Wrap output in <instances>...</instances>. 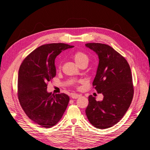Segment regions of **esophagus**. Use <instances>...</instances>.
<instances>
[{
    "instance_id": "esophagus-1",
    "label": "esophagus",
    "mask_w": 150,
    "mask_h": 150,
    "mask_svg": "<svg viewBox=\"0 0 150 150\" xmlns=\"http://www.w3.org/2000/svg\"><path fill=\"white\" fill-rule=\"evenodd\" d=\"M81 96V95H79V94H77V93H73L71 95V98H78L79 97H80Z\"/></svg>"
}]
</instances>
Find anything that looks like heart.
I'll list each match as a JSON object with an SVG mask.
<instances>
[{
	"label": "heart",
	"mask_w": 150,
	"mask_h": 150,
	"mask_svg": "<svg viewBox=\"0 0 150 150\" xmlns=\"http://www.w3.org/2000/svg\"><path fill=\"white\" fill-rule=\"evenodd\" d=\"M73 58L75 62L78 65L83 63H88V55L82 52H77L73 55Z\"/></svg>",
	"instance_id": "1"
}]
</instances>
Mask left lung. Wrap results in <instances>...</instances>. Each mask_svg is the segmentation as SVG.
I'll return each instance as SVG.
<instances>
[{
	"mask_svg": "<svg viewBox=\"0 0 150 150\" xmlns=\"http://www.w3.org/2000/svg\"><path fill=\"white\" fill-rule=\"evenodd\" d=\"M85 46L94 51L98 57L93 85L104 96L100 101H96L92 95L88 96L85 113L93 126L106 129L122 118L132 100L131 69L125 58L109 45L88 43Z\"/></svg>",
	"mask_w": 150,
	"mask_h": 150,
	"instance_id": "8db88e82",
	"label": "left lung"
}]
</instances>
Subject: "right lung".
Returning a JSON list of instances; mask_svg holds the SVG:
<instances>
[{"instance_id": "1", "label": "right lung", "mask_w": 150, "mask_h": 150, "mask_svg": "<svg viewBox=\"0 0 150 150\" xmlns=\"http://www.w3.org/2000/svg\"><path fill=\"white\" fill-rule=\"evenodd\" d=\"M73 47L62 43L43 45L30 53L20 67V104L28 118L42 127L55 125L69 103V97L66 94L48 93L47 83L56 75L55 57L62 51Z\"/></svg>"}]
</instances>
